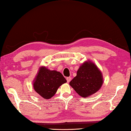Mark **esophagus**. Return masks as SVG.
<instances>
[{
  "mask_svg": "<svg viewBox=\"0 0 131 131\" xmlns=\"http://www.w3.org/2000/svg\"><path fill=\"white\" fill-rule=\"evenodd\" d=\"M66 80H67V82H68V83H69V82H70L71 81V77H68V78H66Z\"/></svg>",
  "mask_w": 131,
  "mask_h": 131,
  "instance_id": "esophagus-1",
  "label": "esophagus"
}]
</instances>
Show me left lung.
Here are the masks:
<instances>
[{
  "label": "left lung",
  "mask_w": 131,
  "mask_h": 131,
  "mask_svg": "<svg viewBox=\"0 0 131 131\" xmlns=\"http://www.w3.org/2000/svg\"><path fill=\"white\" fill-rule=\"evenodd\" d=\"M103 82L101 71L95 63L88 60L80 66L77 76L69 84L79 96L87 98L100 90Z\"/></svg>",
  "instance_id": "left-lung-1"
}]
</instances>
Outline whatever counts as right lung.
<instances>
[{
    "label": "right lung",
    "instance_id": "obj_1",
    "mask_svg": "<svg viewBox=\"0 0 131 131\" xmlns=\"http://www.w3.org/2000/svg\"><path fill=\"white\" fill-rule=\"evenodd\" d=\"M67 82L60 72L50 70L46 66H40L33 81L35 92L44 99H50L53 96L60 86Z\"/></svg>",
    "mask_w": 131,
    "mask_h": 131
}]
</instances>
